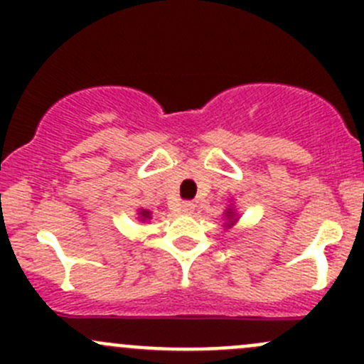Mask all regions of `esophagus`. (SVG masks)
I'll list each match as a JSON object with an SVG mask.
<instances>
[{"mask_svg":"<svg viewBox=\"0 0 364 364\" xmlns=\"http://www.w3.org/2000/svg\"><path fill=\"white\" fill-rule=\"evenodd\" d=\"M181 211L185 213V215H192V213L196 211V204L190 203V200H188V203H183L181 204Z\"/></svg>","mask_w":364,"mask_h":364,"instance_id":"1","label":"esophagus"}]
</instances>
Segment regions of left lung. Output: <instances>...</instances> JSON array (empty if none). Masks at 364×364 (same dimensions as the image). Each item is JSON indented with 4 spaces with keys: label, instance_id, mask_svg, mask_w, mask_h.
<instances>
[{
    "label": "left lung",
    "instance_id": "obj_1",
    "mask_svg": "<svg viewBox=\"0 0 364 364\" xmlns=\"http://www.w3.org/2000/svg\"><path fill=\"white\" fill-rule=\"evenodd\" d=\"M223 218H225V223H223V227H225V229H230V227L237 222V218H240V216H237L236 209H234V204L229 205V208L225 209V213H223Z\"/></svg>",
    "mask_w": 364,
    "mask_h": 364
}]
</instances>
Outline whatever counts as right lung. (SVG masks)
<instances>
[{
  "mask_svg": "<svg viewBox=\"0 0 364 364\" xmlns=\"http://www.w3.org/2000/svg\"><path fill=\"white\" fill-rule=\"evenodd\" d=\"M137 218H139V222H149V220H151V211H148V209L139 208Z\"/></svg>",
  "mask_w": 364,
  "mask_h": 364,
  "instance_id": "obj_1",
  "label": "right lung"
}]
</instances>
